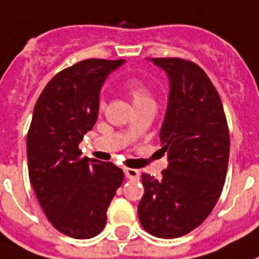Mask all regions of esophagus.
I'll return each instance as SVG.
<instances>
[{
	"label": "esophagus",
	"instance_id": "34e87169",
	"mask_svg": "<svg viewBox=\"0 0 259 259\" xmlns=\"http://www.w3.org/2000/svg\"><path fill=\"white\" fill-rule=\"evenodd\" d=\"M123 172L129 180H139V170L133 169V168H125Z\"/></svg>",
	"mask_w": 259,
	"mask_h": 259
}]
</instances>
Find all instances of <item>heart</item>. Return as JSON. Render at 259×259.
<instances>
[{
  "mask_svg": "<svg viewBox=\"0 0 259 259\" xmlns=\"http://www.w3.org/2000/svg\"><path fill=\"white\" fill-rule=\"evenodd\" d=\"M126 90L129 92L130 98L133 100V104L134 107H138V105L148 104V103H154L151 96V92L148 90V87L146 86L142 80L139 79H130L126 83ZM99 108L103 109L104 108V102H100Z\"/></svg>",
  "mask_w": 259,
  "mask_h": 259,
  "instance_id": "heart-1",
  "label": "heart"
}]
</instances>
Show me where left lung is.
Wrapping results in <instances>:
<instances>
[{"label": "left lung", "mask_w": 259, "mask_h": 259, "mask_svg": "<svg viewBox=\"0 0 259 259\" xmlns=\"http://www.w3.org/2000/svg\"><path fill=\"white\" fill-rule=\"evenodd\" d=\"M169 80L160 138L168 167L160 180L143 173L139 222L152 236L176 238L215 207L226 181L229 133L223 104L206 73L183 58H150Z\"/></svg>", "instance_id": "obj_1"}]
</instances>
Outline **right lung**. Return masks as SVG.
<instances>
[{
  "mask_svg": "<svg viewBox=\"0 0 259 259\" xmlns=\"http://www.w3.org/2000/svg\"><path fill=\"white\" fill-rule=\"evenodd\" d=\"M125 60H84L60 71L40 94L27 134L31 185L53 227L73 238H91L123 172L113 163L82 157L78 146L98 120L100 90Z\"/></svg>",
  "mask_w": 259,
  "mask_h": 259,
  "instance_id": "add662e5",
  "label": "right lung"
}]
</instances>
